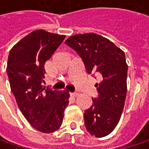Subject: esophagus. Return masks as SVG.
<instances>
[{
  "instance_id": "esophagus-1",
  "label": "esophagus",
  "mask_w": 149,
  "mask_h": 149,
  "mask_svg": "<svg viewBox=\"0 0 149 149\" xmlns=\"http://www.w3.org/2000/svg\"><path fill=\"white\" fill-rule=\"evenodd\" d=\"M70 96L71 97H76V96H78V94L77 93H70Z\"/></svg>"
}]
</instances>
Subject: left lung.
Returning <instances> with one entry per match:
<instances>
[{"instance_id": "left-lung-1", "label": "left lung", "mask_w": 149, "mask_h": 149, "mask_svg": "<svg viewBox=\"0 0 149 149\" xmlns=\"http://www.w3.org/2000/svg\"><path fill=\"white\" fill-rule=\"evenodd\" d=\"M65 43L83 60L88 74H97L98 97L84 114V124L91 135H109L119 122L127 94L128 65L125 54L109 40L95 33L77 34Z\"/></svg>"}]
</instances>
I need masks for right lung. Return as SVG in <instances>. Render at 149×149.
I'll use <instances>...</instances> for the list:
<instances>
[{
    "instance_id": "right-lung-1",
    "label": "right lung",
    "mask_w": 149,
    "mask_h": 149,
    "mask_svg": "<svg viewBox=\"0 0 149 149\" xmlns=\"http://www.w3.org/2000/svg\"><path fill=\"white\" fill-rule=\"evenodd\" d=\"M65 38L63 35L37 30L15 44L8 56L6 72L20 112L33 128L45 134L61 126L69 104L68 91L43 86L45 63Z\"/></svg>"
}]
</instances>
